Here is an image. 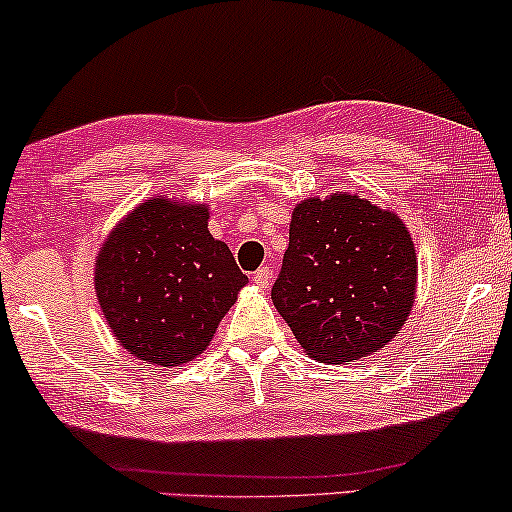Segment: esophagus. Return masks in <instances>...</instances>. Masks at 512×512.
<instances>
[{
  "label": "esophagus",
  "instance_id": "esophagus-1",
  "mask_svg": "<svg viewBox=\"0 0 512 512\" xmlns=\"http://www.w3.org/2000/svg\"><path fill=\"white\" fill-rule=\"evenodd\" d=\"M270 277H272V270L268 268V265H263V268H258L254 275H251V280L256 282V287H261V289H265L270 284Z\"/></svg>",
  "mask_w": 512,
  "mask_h": 512
}]
</instances>
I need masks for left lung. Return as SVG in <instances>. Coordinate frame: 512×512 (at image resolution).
Returning a JSON list of instances; mask_svg holds the SVG:
<instances>
[{
	"mask_svg": "<svg viewBox=\"0 0 512 512\" xmlns=\"http://www.w3.org/2000/svg\"><path fill=\"white\" fill-rule=\"evenodd\" d=\"M416 254L400 218L355 195L308 199L291 216L272 303L320 362H350L400 334Z\"/></svg>",
	"mask_w": 512,
	"mask_h": 512,
	"instance_id": "obj_1",
	"label": "left lung"
}]
</instances>
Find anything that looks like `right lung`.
Here are the masks:
<instances>
[{
  "mask_svg": "<svg viewBox=\"0 0 512 512\" xmlns=\"http://www.w3.org/2000/svg\"><path fill=\"white\" fill-rule=\"evenodd\" d=\"M207 221V207L148 199L98 254V303L117 341L138 360L159 367L195 360L247 284Z\"/></svg>",
  "mask_w": 512,
  "mask_h": 512,
  "instance_id": "1",
  "label": "right lung"
}]
</instances>
